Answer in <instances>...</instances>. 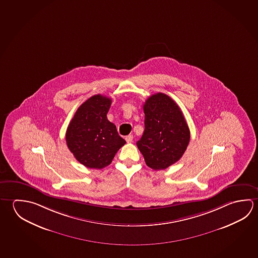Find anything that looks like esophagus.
I'll return each mask as SVG.
<instances>
[{
    "mask_svg": "<svg viewBox=\"0 0 258 258\" xmlns=\"http://www.w3.org/2000/svg\"><path fill=\"white\" fill-rule=\"evenodd\" d=\"M125 140H126V141H127V143H131V142H132V140H133V136H127V137L125 138Z\"/></svg>",
    "mask_w": 258,
    "mask_h": 258,
    "instance_id": "obj_1",
    "label": "esophagus"
}]
</instances>
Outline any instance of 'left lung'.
Masks as SVG:
<instances>
[{
	"label": "left lung",
	"instance_id": "1",
	"mask_svg": "<svg viewBox=\"0 0 258 258\" xmlns=\"http://www.w3.org/2000/svg\"><path fill=\"white\" fill-rule=\"evenodd\" d=\"M145 131L137 146L154 170L178 161L188 146L190 131L180 108L169 96L156 93L143 105Z\"/></svg>",
	"mask_w": 258,
	"mask_h": 258
}]
</instances>
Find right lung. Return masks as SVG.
Wrapping results in <instances>:
<instances>
[{"instance_id": "right-lung-1", "label": "right lung", "mask_w": 258, "mask_h": 258, "mask_svg": "<svg viewBox=\"0 0 258 258\" xmlns=\"http://www.w3.org/2000/svg\"><path fill=\"white\" fill-rule=\"evenodd\" d=\"M111 99L94 95L82 103L66 131L69 149L79 162L89 168L109 166L126 141L107 118Z\"/></svg>"}]
</instances>
